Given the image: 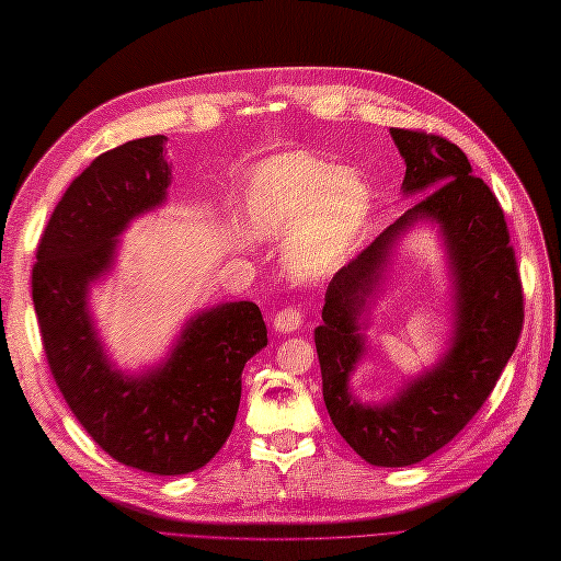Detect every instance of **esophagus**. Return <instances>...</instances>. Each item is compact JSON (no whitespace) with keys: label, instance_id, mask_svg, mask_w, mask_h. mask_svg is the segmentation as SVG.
<instances>
[{"label":"esophagus","instance_id":"esophagus-1","mask_svg":"<svg viewBox=\"0 0 561 561\" xmlns=\"http://www.w3.org/2000/svg\"><path fill=\"white\" fill-rule=\"evenodd\" d=\"M301 328V313L297 309H283L274 318V330L278 334H293Z\"/></svg>","mask_w":561,"mask_h":561}]
</instances>
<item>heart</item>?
I'll list each match as a JSON object with an SVG mask.
<instances>
[{
	"label": "heart",
	"instance_id": "obj_1",
	"mask_svg": "<svg viewBox=\"0 0 561 561\" xmlns=\"http://www.w3.org/2000/svg\"><path fill=\"white\" fill-rule=\"evenodd\" d=\"M371 206L367 182L309 151H283L252 168L243 186V219L252 236L285 243V268L318 283L342 268Z\"/></svg>",
	"mask_w": 561,
	"mask_h": 561
}]
</instances>
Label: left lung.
<instances>
[{
    "label": "left lung",
    "mask_w": 561,
    "mask_h": 561,
    "mask_svg": "<svg viewBox=\"0 0 561 561\" xmlns=\"http://www.w3.org/2000/svg\"><path fill=\"white\" fill-rule=\"evenodd\" d=\"M404 159L402 196H423L330 280L316 328L322 398L334 428L367 463L414 466L463 431L494 390L522 332V283L503 210L468 157L439 135L390 128ZM428 226L446 252L450 339L440 358L381 403L350 381L403 236Z\"/></svg>",
    "instance_id": "1"
}]
</instances>
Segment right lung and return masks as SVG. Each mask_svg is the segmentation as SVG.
<instances>
[{"instance_id": "1", "label": "right lung", "mask_w": 561, "mask_h": 561, "mask_svg": "<svg viewBox=\"0 0 561 561\" xmlns=\"http://www.w3.org/2000/svg\"><path fill=\"white\" fill-rule=\"evenodd\" d=\"M165 142L151 135L110 149L70 184L42 236L32 301L48 367L93 443L128 468L186 474L227 443L243 367L266 346V325L257 304H215L184 320L159 363L128 371L112 360L91 290L112 276L130 222L165 203Z\"/></svg>"}]
</instances>
